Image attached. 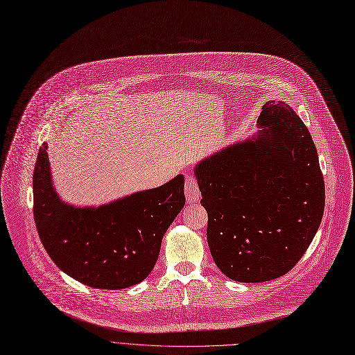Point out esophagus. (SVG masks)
Here are the masks:
<instances>
[{"mask_svg":"<svg viewBox=\"0 0 355 355\" xmlns=\"http://www.w3.org/2000/svg\"><path fill=\"white\" fill-rule=\"evenodd\" d=\"M184 195L189 202H199L200 190L198 186V180L192 173H186L184 176Z\"/></svg>","mask_w":355,"mask_h":355,"instance_id":"obj_1","label":"esophagus"}]
</instances>
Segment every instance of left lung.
<instances>
[{
    "instance_id": "8db88e82",
    "label": "left lung",
    "mask_w": 355,
    "mask_h": 355,
    "mask_svg": "<svg viewBox=\"0 0 355 355\" xmlns=\"http://www.w3.org/2000/svg\"><path fill=\"white\" fill-rule=\"evenodd\" d=\"M257 123V135L195 168L211 257L240 283L288 272L313 241L325 202L317 149L300 116L268 101Z\"/></svg>"
}]
</instances>
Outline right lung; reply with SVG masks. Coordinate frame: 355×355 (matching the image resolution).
<instances>
[{
  "instance_id": "obj_1",
  "label": "right lung",
  "mask_w": 355,
  "mask_h": 355,
  "mask_svg": "<svg viewBox=\"0 0 355 355\" xmlns=\"http://www.w3.org/2000/svg\"><path fill=\"white\" fill-rule=\"evenodd\" d=\"M46 149L42 144L34 171V219L52 261L94 288L121 290L145 280L184 206L183 175L99 207H75L55 192Z\"/></svg>"
}]
</instances>
